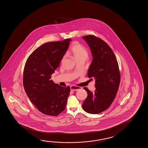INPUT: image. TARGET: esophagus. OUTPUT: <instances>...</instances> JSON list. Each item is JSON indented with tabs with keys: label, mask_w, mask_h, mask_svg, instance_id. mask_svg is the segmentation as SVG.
I'll return each instance as SVG.
<instances>
[{
	"label": "esophagus",
	"mask_w": 148,
	"mask_h": 148,
	"mask_svg": "<svg viewBox=\"0 0 148 148\" xmlns=\"http://www.w3.org/2000/svg\"><path fill=\"white\" fill-rule=\"evenodd\" d=\"M70 88L72 91H77L78 90L82 89V87H78V86H75V85H72L70 86Z\"/></svg>",
	"instance_id": "34e87169"
}]
</instances>
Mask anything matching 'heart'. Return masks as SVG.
<instances>
[{"mask_svg":"<svg viewBox=\"0 0 148 148\" xmlns=\"http://www.w3.org/2000/svg\"><path fill=\"white\" fill-rule=\"evenodd\" d=\"M70 51L77 60L81 59H86L88 56L87 49L78 42L73 43L71 45Z\"/></svg>","mask_w":148,"mask_h":148,"instance_id":"b5f03b06","label":"heart"}]
</instances>
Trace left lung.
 I'll use <instances>...</instances> for the list:
<instances>
[{"label":"left lung","instance_id":"1","mask_svg":"<svg viewBox=\"0 0 148 148\" xmlns=\"http://www.w3.org/2000/svg\"><path fill=\"white\" fill-rule=\"evenodd\" d=\"M89 45L93 60L88 71V77L95 80V92L86 87L87 97L83 109L93 114L100 113L109 108L115 98L120 82L117 60L107 43L95 35L83 36Z\"/></svg>","mask_w":148,"mask_h":148}]
</instances>
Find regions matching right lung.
<instances>
[{
	"instance_id": "1",
	"label": "right lung",
	"mask_w": 148,
	"mask_h": 148,
	"mask_svg": "<svg viewBox=\"0 0 148 148\" xmlns=\"http://www.w3.org/2000/svg\"><path fill=\"white\" fill-rule=\"evenodd\" d=\"M71 39L45 43L29 56L23 73V85L31 101L45 115H58L65 109L70 91L51 80L67 51Z\"/></svg>"
}]
</instances>
